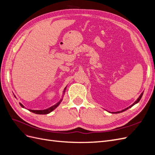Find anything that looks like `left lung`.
<instances>
[{
  "instance_id": "1",
  "label": "left lung",
  "mask_w": 155,
  "mask_h": 155,
  "mask_svg": "<svg viewBox=\"0 0 155 155\" xmlns=\"http://www.w3.org/2000/svg\"><path fill=\"white\" fill-rule=\"evenodd\" d=\"M143 92H142V93H141V94H140V96H139V97L137 98V100H136L133 104H132V105H130L129 107H127V108H125V109H124V110H120V111H118V112H112V113H115V114H118V113H120V112H124V111H125V110H127V109H129V108H130L131 107H133V105H134L135 104H138V103L140 101V100H141V98H142V96H143Z\"/></svg>"
}]
</instances>
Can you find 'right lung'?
Here are the masks:
<instances>
[{
  "instance_id": "1",
  "label": "right lung",
  "mask_w": 155,
  "mask_h": 155,
  "mask_svg": "<svg viewBox=\"0 0 155 155\" xmlns=\"http://www.w3.org/2000/svg\"><path fill=\"white\" fill-rule=\"evenodd\" d=\"M67 87H65L64 88V90L63 91V95H62L61 98V99L59 100V101H58L57 103H56V104H55L52 106H50V107H49L48 108H46V109H28V110H30V112H34V113H35V114H47L50 113L51 112H52L54 110H55L56 108H57L59 105V104H61V102L62 101L63 98V96H64V92H65V91H66V89H67ZM13 95H14V96H15V97L17 98V97L15 96V94H13ZM20 105L22 108H25V109H26V107H25V106L23 105V104H22L21 103H20Z\"/></svg>"
}]
</instances>
